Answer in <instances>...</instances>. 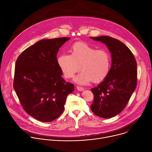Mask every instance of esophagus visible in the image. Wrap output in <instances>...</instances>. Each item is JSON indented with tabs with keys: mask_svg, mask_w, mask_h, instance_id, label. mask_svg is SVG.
Masks as SVG:
<instances>
[{
	"mask_svg": "<svg viewBox=\"0 0 152 152\" xmlns=\"http://www.w3.org/2000/svg\"><path fill=\"white\" fill-rule=\"evenodd\" d=\"M76 88L78 91H83L84 90V88H82V87H80V86H76Z\"/></svg>",
	"mask_w": 152,
	"mask_h": 152,
	"instance_id": "1",
	"label": "esophagus"
}]
</instances>
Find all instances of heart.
Wrapping results in <instances>:
<instances>
[{
  "label": "heart",
  "instance_id": "obj_1",
  "mask_svg": "<svg viewBox=\"0 0 152 152\" xmlns=\"http://www.w3.org/2000/svg\"><path fill=\"white\" fill-rule=\"evenodd\" d=\"M70 55L61 54L57 58L58 66L65 77L73 78L77 72L82 70L76 77L75 82L86 85L93 80L103 81L109 73L111 56L107 50H97L83 42H77L70 49Z\"/></svg>",
  "mask_w": 152,
  "mask_h": 152
}]
</instances>
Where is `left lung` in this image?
<instances>
[{"label":"left lung","instance_id":"left-lung-1","mask_svg":"<svg viewBox=\"0 0 152 152\" xmlns=\"http://www.w3.org/2000/svg\"><path fill=\"white\" fill-rule=\"evenodd\" d=\"M90 38L106 45L111 53L112 64L108 75L97 86L91 88L94 94L92 112L100 117L109 118L124 109L136 88L137 62L131 50L120 41L109 36Z\"/></svg>","mask_w":152,"mask_h":152}]
</instances>
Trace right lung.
<instances>
[{"mask_svg":"<svg viewBox=\"0 0 152 152\" xmlns=\"http://www.w3.org/2000/svg\"><path fill=\"white\" fill-rule=\"evenodd\" d=\"M70 38L42 39L25 50L15 67L14 88L25 111L36 120L49 122L64 110L74 85L62 78L57 62L59 49Z\"/></svg>","mask_w":152,"mask_h":152,"instance_id":"add662e5","label":"right lung"}]
</instances>
